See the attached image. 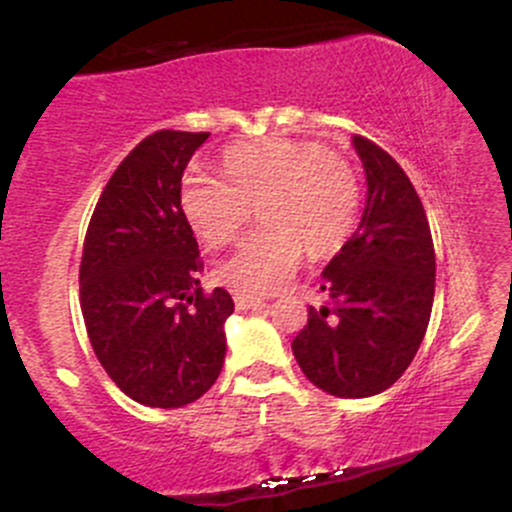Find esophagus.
Returning <instances> with one entry per match:
<instances>
[{
    "label": "esophagus",
    "instance_id": "34e87169",
    "mask_svg": "<svg viewBox=\"0 0 512 512\" xmlns=\"http://www.w3.org/2000/svg\"><path fill=\"white\" fill-rule=\"evenodd\" d=\"M233 303H236L238 310H248V308H255V305H260L262 298L260 296H252V293L236 291V293H233Z\"/></svg>",
    "mask_w": 512,
    "mask_h": 512
}]
</instances>
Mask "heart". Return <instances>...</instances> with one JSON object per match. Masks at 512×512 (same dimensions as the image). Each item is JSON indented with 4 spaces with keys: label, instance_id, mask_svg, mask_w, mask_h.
<instances>
[{
    "label": "heart",
    "instance_id": "1",
    "mask_svg": "<svg viewBox=\"0 0 512 512\" xmlns=\"http://www.w3.org/2000/svg\"><path fill=\"white\" fill-rule=\"evenodd\" d=\"M255 204L262 226L214 274L231 289L267 293L293 274L305 243L322 255L351 236L361 185L342 156L289 139L231 146L223 154V175L199 168L182 175L180 209L209 248L233 243Z\"/></svg>",
    "mask_w": 512,
    "mask_h": 512
}]
</instances>
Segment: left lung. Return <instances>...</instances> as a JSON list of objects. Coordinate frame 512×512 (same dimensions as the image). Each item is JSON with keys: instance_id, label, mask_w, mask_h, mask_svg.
<instances>
[{"instance_id": "obj_1", "label": "left lung", "mask_w": 512, "mask_h": 512, "mask_svg": "<svg viewBox=\"0 0 512 512\" xmlns=\"http://www.w3.org/2000/svg\"><path fill=\"white\" fill-rule=\"evenodd\" d=\"M368 199L356 233L322 272L325 305L291 349L310 383L334 397L378 395L419 351L436 291V252L424 204L399 163L354 134Z\"/></svg>"}]
</instances>
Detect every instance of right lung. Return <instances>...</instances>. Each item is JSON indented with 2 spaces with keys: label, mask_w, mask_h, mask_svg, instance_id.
<instances>
[{
  "label": "right lung",
  "mask_w": 512,
  "mask_h": 512,
  "mask_svg": "<svg viewBox=\"0 0 512 512\" xmlns=\"http://www.w3.org/2000/svg\"><path fill=\"white\" fill-rule=\"evenodd\" d=\"M209 132L158 129L105 185L84 240L79 301L110 380L146 407H185L219 378L228 291L204 293L180 182Z\"/></svg>",
  "instance_id": "1"
}]
</instances>
